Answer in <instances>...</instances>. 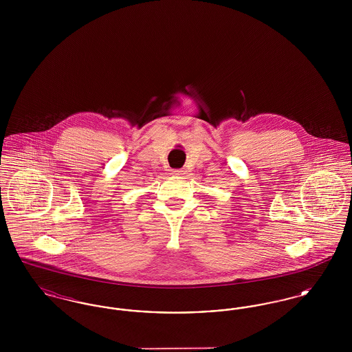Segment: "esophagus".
<instances>
[{
	"label": "esophagus",
	"mask_w": 352,
	"mask_h": 352,
	"mask_svg": "<svg viewBox=\"0 0 352 352\" xmlns=\"http://www.w3.org/2000/svg\"><path fill=\"white\" fill-rule=\"evenodd\" d=\"M184 170L182 168H175V170H173V175H184Z\"/></svg>",
	"instance_id": "obj_1"
}]
</instances>
